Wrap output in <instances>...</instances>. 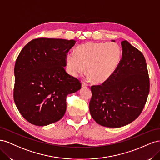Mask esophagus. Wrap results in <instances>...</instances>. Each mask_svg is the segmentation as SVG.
Instances as JSON below:
<instances>
[{"label":"esophagus","mask_w":160,"mask_h":160,"mask_svg":"<svg viewBox=\"0 0 160 160\" xmlns=\"http://www.w3.org/2000/svg\"><path fill=\"white\" fill-rule=\"evenodd\" d=\"M87 86H88V83H86L85 82H84V81L81 82V87H82V88H85V87H87Z\"/></svg>","instance_id":"1"}]
</instances>
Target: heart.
Wrapping results in <instances>:
<instances>
[{
  "instance_id": "b5f03b06",
  "label": "heart",
  "mask_w": 160,
  "mask_h": 160,
  "mask_svg": "<svg viewBox=\"0 0 160 160\" xmlns=\"http://www.w3.org/2000/svg\"><path fill=\"white\" fill-rule=\"evenodd\" d=\"M122 58V49L116 42H89L77 47L76 53L66 55L67 69L73 77L88 73L96 83L107 81L118 69Z\"/></svg>"
}]
</instances>
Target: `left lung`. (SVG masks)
Listing matches in <instances>:
<instances>
[{
	"label": "left lung",
	"instance_id": "1",
	"mask_svg": "<svg viewBox=\"0 0 160 160\" xmlns=\"http://www.w3.org/2000/svg\"><path fill=\"white\" fill-rule=\"evenodd\" d=\"M121 44L122 57L118 69L102 84L91 88V115L98 124L108 128L123 127L138 118L149 92L148 67L142 52L127 41Z\"/></svg>",
	"mask_w": 160,
	"mask_h": 160
}]
</instances>
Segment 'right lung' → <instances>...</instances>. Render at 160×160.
<instances>
[{
  "mask_svg": "<svg viewBox=\"0 0 160 160\" xmlns=\"http://www.w3.org/2000/svg\"><path fill=\"white\" fill-rule=\"evenodd\" d=\"M74 40L38 38L27 44L14 66V101L28 122L45 126L58 122L67 108L66 98L79 90V80L65 69Z\"/></svg>",
  "mask_w": 160,
  "mask_h": 160,
  "instance_id": "add662e5",
  "label": "right lung"
}]
</instances>
